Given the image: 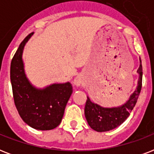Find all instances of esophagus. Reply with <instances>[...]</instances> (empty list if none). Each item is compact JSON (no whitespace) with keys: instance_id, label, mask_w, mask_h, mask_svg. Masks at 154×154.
Listing matches in <instances>:
<instances>
[{"instance_id":"34e87169","label":"esophagus","mask_w":154,"mask_h":154,"mask_svg":"<svg viewBox=\"0 0 154 154\" xmlns=\"http://www.w3.org/2000/svg\"><path fill=\"white\" fill-rule=\"evenodd\" d=\"M83 80H84V78H83V76H82V75H77V77H75L74 81H73V84H74V85L77 87V88H78V87L81 86L82 83H83Z\"/></svg>"}]
</instances>
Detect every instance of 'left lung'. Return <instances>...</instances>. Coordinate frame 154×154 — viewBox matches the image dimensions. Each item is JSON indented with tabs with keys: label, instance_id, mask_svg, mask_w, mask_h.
Returning a JSON list of instances; mask_svg holds the SVG:
<instances>
[{
	"label": "left lung",
	"instance_id": "obj_1",
	"mask_svg": "<svg viewBox=\"0 0 154 154\" xmlns=\"http://www.w3.org/2000/svg\"><path fill=\"white\" fill-rule=\"evenodd\" d=\"M141 61V60H140ZM137 72L139 79L137 87L129 97L126 102L118 107L105 108L90 101L87 97L85 107V116L87 122L92 129L97 132H106L117 128L127 119L134 109L141 93L142 85V65L141 61Z\"/></svg>",
	"mask_w": 154,
	"mask_h": 154
}]
</instances>
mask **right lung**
Here are the masks:
<instances>
[{
  "label": "right lung",
  "mask_w": 154,
  "mask_h": 154,
  "mask_svg": "<svg viewBox=\"0 0 154 154\" xmlns=\"http://www.w3.org/2000/svg\"><path fill=\"white\" fill-rule=\"evenodd\" d=\"M32 34L31 32L23 40L11 61L13 99L19 115L26 124L39 130H50L61 122L72 87L69 82H66L37 89L30 83L25 75L22 54L25 44Z\"/></svg>",
  "instance_id": "add662e5"
}]
</instances>
